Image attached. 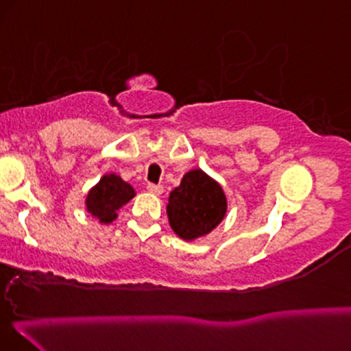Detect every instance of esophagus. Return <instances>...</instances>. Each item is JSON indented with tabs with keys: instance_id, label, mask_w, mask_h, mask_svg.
I'll list each match as a JSON object with an SVG mask.
<instances>
[{
	"instance_id": "1",
	"label": "esophagus",
	"mask_w": 351,
	"mask_h": 351,
	"mask_svg": "<svg viewBox=\"0 0 351 351\" xmlns=\"http://www.w3.org/2000/svg\"><path fill=\"white\" fill-rule=\"evenodd\" d=\"M164 187L162 185H156V184H148V192L153 193V195H161Z\"/></svg>"
}]
</instances>
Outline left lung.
I'll return each mask as SVG.
<instances>
[{"mask_svg":"<svg viewBox=\"0 0 351 351\" xmlns=\"http://www.w3.org/2000/svg\"><path fill=\"white\" fill-rule=\"evenodd\" d=\"M226 208V197L219 184L200 169H193L169 195L167 216L177 236L193 241L213 231Z\"/></svg>","mask_w":351,"mask_h":351,"instance_id":"left-lung-1","label":"left lung"}]
</instances>
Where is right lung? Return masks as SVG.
<instances>
[{
    "mask_svg": "<svg viewBox=\"0 0 351 351\" xmlns=\"http://www.w3.org/2000/svg\"><path fill=\"white\" fill-rule=\"evenodd\" d=\"M135 197V190L119 176H104L86 198V208L101 223H112L125 203Z\"/></svg>",
    "mask_w": 351,
    "mask_h": 351,
    "instance_id": "right-lung-1",
    "label": "right lung"
}]
</instances>
